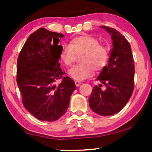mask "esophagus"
<instances>
[{"label": "esophagus", "mask_w": 152, "mask_h": 152, "mask_svg": "<svg viewBox=\"0 0 152 152\" xmlns=\"http://www.w3.org/2000/svg\"><path fill=\"white\" fill-rule=\"evenodd\" d=\"M75 85H76V86H80L81 84H82V82H78V81H75Z\"/></svg>", "instance_id": "1"}]
</instances>
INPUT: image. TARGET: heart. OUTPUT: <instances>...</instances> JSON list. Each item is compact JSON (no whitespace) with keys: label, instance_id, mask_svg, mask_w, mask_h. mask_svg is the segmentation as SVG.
<instances>
[{"label":"heart","instance_id":"obj_1","mask_svg":"<svg viewBox=\"0 0 152 152\" xmlns=\"http://www.w3.org/2000/svg\"><path fill=\"white\" fill-rule=\"evenodd\" d=\"M82 53L81 64L68 70V75L76 81H82L90 77L95 70H100L107 65L109 53L104 45L99 43L98 39L88 34L72 39L69 45H64L59 53V58L66 66H71L77 55Z\"/></svg>","mask_w":152,"mask_h":152}]
</instances>
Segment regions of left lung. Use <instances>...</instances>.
<instances>
[{
    "label": "left lung",
    "instance_id": "obj_1",
    "mask_svg": "<svg viewBox=\"0 0 152 152\" xmlns=\"http://www.w3.org/2000/svg\"><path fill=\"white\" fill-rule=\"evenodd\" d=\"M111 34L113 48L110 52L109 65L97 77L107 87L104 91L95 86L88 99L90 108L100 115L109 116L123 109L134 91L135 68L129 43L115 29L101 26Z\"/></svg>",
    "mask_w": 152,
    "mask_h": 152
}]
</instances>
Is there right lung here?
<instances>
[{"instance_id": "obj_1", "label": "right lung", "mask_w": 152, "mask_h": 152, "mask_svg": "<svg viewBox=\"0 0 152 152\" xmlns=\"http://www.w3.org/2000/svg\"><path fill=\"white\" fill-rule=\"evenodd\" d=\"M64 35L41 28L31 34L18 55L16 82L23 104L43 121H55L67 111L76 86L64 77L59 63L62 48L59 38ZM62 78L59 85L56 81Z\"/></svg>"}]
</instances>
